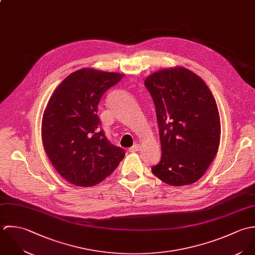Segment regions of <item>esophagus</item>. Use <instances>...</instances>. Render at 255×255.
<instances>
[{
	"instance_id": "esophagus-1",
	"label": "esophagus",
	"mask_w": 255,
	"mask_h": 255,
	"mask_svg": "<svg viewBox=\"0 0 255 255\" xmlns=\"http://www.w3.org/2000/svg\"><path fill=\"white\" fill-rule=\"evenodd\" d=\"M140 148H141V146L139 144H135L130 148V152H138L140 150Z\"/></svg>"
}]
</instances>
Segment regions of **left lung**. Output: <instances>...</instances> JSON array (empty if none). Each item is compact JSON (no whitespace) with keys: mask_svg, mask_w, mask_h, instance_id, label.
<instances>
[{"mask_svg":"<svg viewBox=\"0 0 255 255\" xmlns=\"http://www.w3.org/2000/svg\"><path fill=\"white\" fill-rule=\"evenodd\" d=\"M153 98L161 146L153 174L182 186L196 182L217 154L221 123L216 101L203 80L188 69L159 70L145 80Z\"/></svg>","mask_w":255,"mask_h":255,"instance_id":"obj_1","label":"left lung"}]
</instances>
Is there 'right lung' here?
I'll use <instances>...</instances> for the list:
<instances>
[{
	"instance_id": "obj_1",
	"label": "right lung",
	"mask_w": 255,
	"mask_h": 255,
	"mask_svg": "<svg viewBox=\"0 0 255 255\" xmlns=\"http://www.w3.org/2000/svg\"><path fill=\"white\" fill-rule=\"evenodd\" d=\"M124 75L81 69L54 91L42 118V143L55 169L77 186H94L118 166L125 151L105 137L98 115L103 94Z\"/></svg>"
}]
</instances>
